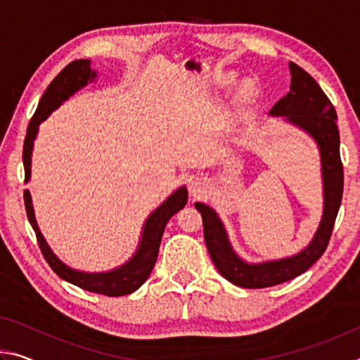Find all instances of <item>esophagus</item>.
I'll return each mask as SVG.
<instances>
[{"label":"esophagus","mask_w":360,"mask_h":360,"mask_svg":"<svg viewBox=\"0 0 360 360\" xmlns=\"http://www.w3.org/2000/svg\"><path fill=\"white\" fill-rule=\"evenodd\" d=\"M188 191L193 195V197H200L205 192V184L203 182H200L198 179H195L191 182V186H188Z\"/></svg>","instance_id":"esophagus-1"}]
</instances>
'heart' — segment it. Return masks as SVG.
<instances>
[{
	"label": "heart",
	"instance_id": "heart-1",
	"mask_svg": "<svg viewBox=\"0 0 360 360\" xmlns=\"http://www.w3.org/2000/svg\"><path fill=\"white\" fill-rule=\"evenodd\" d=\"M248 101H249V94L245 92L243 94V103H248Z\"/></svg>",
	"mask_w": 360,
	"mask_h": 360
}]
</instances>
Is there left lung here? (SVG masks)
<instances>
[{
	"instance_id": "left-lung-1",
	"label": "left lung",
	"mask_w": 360,
	"mask_h": 360,
	"mask_svg": "<svg viewBox=\"0 0 360 360\" xmlns=\"http://www.w3.org/2000/svg\"><path fill=\"white\" fill-rule=\"evenodd\" d=\"M290 90L271 108V115H284L289 122L309 133L321 150L322 179H324V214L309 246L294 257L246 264L231 251L221 219L208 205L195 203L202 212L205 243L217 271L240 288L262 289L294 279L314 265L326 252L330 241L335 219L343 197V163L340 158V133L337 111L322 92L319 84L295 63H289Z\"/></svg>"
}]
</instances>
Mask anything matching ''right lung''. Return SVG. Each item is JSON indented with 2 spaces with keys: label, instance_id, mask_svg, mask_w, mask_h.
<instances>
[{
  "label": "right lung",
  "instance_id": "right-lung-1",
  "mask_svg": "<svg viewBox=\"0 0 360 360\" xmlns=\"http://www.w3.org/2000/svg\"><path fill=\"white\" fill-rule=\"evenodd\" d=\"M95 76L96 72L90 70V60H75V62L66 65L65 68L53 77V81L49 84L44 95L41 96L39 105L36 108L32 120H30L25 143H23L25 182H28L30 172H32V169H30V165H32V149L36 133H38V125L53 111V109H57L65 100H68L72 94L77 92L79 89H82L84 85H87V82L94 81ZM23 200H25L28 221L34 230L41 252L44 255L47 264L51 265L52 270L56 271L60 278L65 279V281L75 284L81 289L108 297H120L135 292L139 285L149 278L152 268L155 265L158 248H160L162 235L163 230H165L167 222L181 208H184L187 203V188L179 187L178 191L172 193V197H168L167 202H163L154 212H152L148 217V221H146L143 238L141 243H139L136 254L133 255L125 265H122L108 273L76 271L72 270V268L66 266L63 262H60L51 251V248L47 246L46 240L42 238L38 225H36L32 197H30L28 191L23 192Z\"/></svg>",
  "mask_w": 360,
  "mask_h": 360
}]
</instances>
